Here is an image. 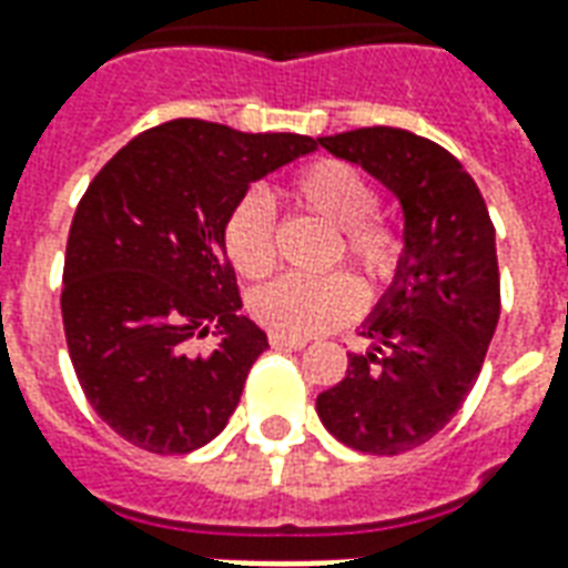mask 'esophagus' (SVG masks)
<instances>
[{"instance_id": "34e87169", "label": "esophagus", "mask_w": 568, "mask_h": 568, "mask_svg": "<svg viewBox=\"0 0 568 568\" xmlns=\"http://www.w3.org/2000/svg\"><path fill=\"white\" fill-rule=\"evenodd\" d=\"M267 341H271V346H276V349H304V346H307L304 337H292V334H280V332L267 334Z\"/></svg>"}]
</instances>
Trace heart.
I'll list each match as a JSON object with an SVG mask.
<instances>
[{"label": "heart", "mask_w": 568, "mask_h": 568, "mask_svg": "<svg viewBox=\"0 0 568 568\" xmlns=\"http://www.w3.org/2000/svg\"><path fill=\"white\" fill-rule=\"evenodd\" d=\"M285 194L295 206L341 227L344 258L353 261L371 283H383L393 276L402 258V234L393 224L374 219L381 194L353 163L337 158L307 163L288 179ZM341 248L334 252V258L341 255ZM224 252L246 280H261L273 271L276 215L271 200L261 191H248L231 206L224 219ZM358 304L362 288L349 273H328L316 280L280 276L248 297V310L261 325L292 337L328 332L349 320Z\"/></svg>", "instance_id": "b5f03b06"}]
</instances>
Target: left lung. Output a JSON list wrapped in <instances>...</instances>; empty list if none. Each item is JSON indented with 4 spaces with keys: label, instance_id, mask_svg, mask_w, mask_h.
Returning a JSON list of instances; mask_svg holds the SVG:
<instances>
[{
    "label": "left lung",
    "instance_id": "left-lung-1",
    "mask_svg": "<svg viewBox=\"0 0 568 568\" xmlns=\"http://www.w3.org/2000/svg\"><path fill=\"white\" fill-rule=\"evenodd\" d=\"M402 203L405 248L393 285L365 320L368 353L316 398L322 426L374 456L438 435L471 393L499 322V261L487 203L463 163L410 130L320 136Z\"/></svg>",
    "mask_w": 568,
    "mask_h": 568
}]
</instances>
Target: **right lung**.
Wrapping results in <instances>:
<instances>
[{"label": "right lung", "instance_id": "right-lung-1", "mask_svg": "<svg viewBox=\"0 0 568 568\" xmlns=\"http://www.w3.org/2000/svg\"><path fill=\"white\" fill-rule=\"evenodd\" d=\"M316 145L179 118L93 175L69 227L60 310L81 389L124 440L191 453L227 426L267 334L240 316L224 219L252 182ZM212 324L216 344L200 354Z\"/></svg>", "mask_w": 568, "mask_h": 568}]
</instances>
